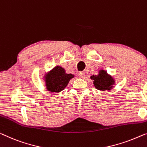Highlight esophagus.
<instances>
[{"instance_id":"34e87169","label":"esophagus","mask_w":147,"mask_h":147,"mask_svg":"<svg viewBox=\"0 0 147 147\" xmlns=\"http://www.w3.org/2000/svg\"><path fill=\"white\" fill-rule=\"evenodd\" d=\"M85 75H86V74H85L84 72L83 71H81L78 73V77L80 78H84L85 77Z\"/></svg>"}]
</instances>
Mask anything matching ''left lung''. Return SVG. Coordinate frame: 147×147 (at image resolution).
<instances>
[{"instance_id":"1","label":"left lung","mask_w":147,"mask_h":147,"mask_svg":"<svg viewBox=\"0 0 147 147\" xmlns=\"http://www.w3.org/2000/svg\"><path fill=\"white\" fill-rule=\"evenodd\" d=\"M90 79L94 80L93 84L96 88L100 91L111 90L115 84V78L104 69H100L98 74L91 76Z\"/></svg>"}]
</instances>
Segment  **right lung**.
<instances>
[{"label": "right lung", "instance_id": "right-lung-1", "mask_svg": "<svg viewBox=\"0 0 147 147\" xmlns=\"http://www.w3.org/2000/svg\"><path fill=\"white\" fill-rule=\"evenodd\" d=\"M74 77L73 74L66 73L61 66H56L43 76L46 89L51 92H60L69 84L70 80Z\"/></svg>", "mask_w": 147, "mask_h": 147}]
</instances>
